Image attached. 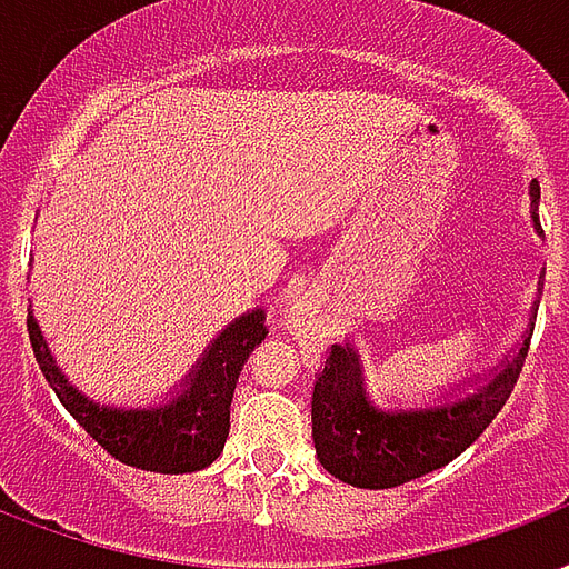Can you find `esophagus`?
<instances>
[{
	"label": "esophagus",
	"mask_w": 569,
	"mask_h": 569,
	"mask_svg": "<svg viewBox=\"0 0 569 569\" xmlns=\"http://www.w3.org/2000/svg\"><path fill=\"white\" fill-rule=\"evenodd\" d=\"M283 328L289 335H296V338H307L310 335V328H313V317H310V310L305 305H296L283 310Z\"/></svg>",
	"instance_id": "1"
}]
</instances>
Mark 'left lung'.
Instances as JSON below:
<instances>
[{
    "instance_id": "1",
    "label": "left lung",
    "mask_w": 569,
    "mask_h": 569,
    "mask_svg": "<svg viewBox=\"0 0 569 569\" xmlns=\"http://www.w3.org/2000/svg\"><path fill=\"white\" fill-rule=\"evenodd\" d=\"M537 201L540 187L533 180L531 220L542 234ZM537 307L540 301H533L531 322L498 368L467 377L452 391H440L431 407L382 410L380 403L370 401L359 349L349 340L335 343L317 377L310 403L319 465L335 479L356 488H395L449 465L486 431L512 395L528 356ZM461 385L475 386L470 396L460 395Z\"/></svg>"
}]
</instances>
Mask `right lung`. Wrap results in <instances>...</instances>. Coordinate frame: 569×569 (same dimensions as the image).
Wrapping results in <instances>:
<instances>
[{"label": "right lung", "mask_w": 569, "mask_h": 569, "mask_svg": "<svg viewBox=\"0 0 569 569\" xmlns=\"http://www.w3.org/2000/svg\"><path fill=\"white\" fill-rule=\"evenodd\" d=\"M27 328L38 368L62 407L117 461L150 473H192L220 458L229 437V410L238 373L268 335L262 307L247 310L210 340L187 380L166 401L153 407H113L96 403L78 386H71L53 359L38 319L32 317V305Z\"/></svg>", "instance_id": "1"}]
</instances>
